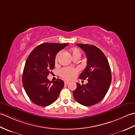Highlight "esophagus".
I'll return each mask as SVG.
<instances>
[{
  "mask_svg": "<svg viewBox=\"0 0 135 135\" xmlns=\"http://www.w3.org/2000/svg\"><path fill=\"white\" fill-rule=\"evenodd\" d=\"M69 82H68V81H65L64 82V84H65V85H68V84H69Z\"/></svg>",
  "mask_w": 135,
  "mask_h": 135,
  "instance_id": "esophagus-1",
  "label": "esophagus"
}]
</instances>
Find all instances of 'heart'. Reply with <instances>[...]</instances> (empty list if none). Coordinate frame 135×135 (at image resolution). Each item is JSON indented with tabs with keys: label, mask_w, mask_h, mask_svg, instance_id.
Masks as SVG:
<instances>
[{
	"label": "heart",
	"mask_w": 135,
	"mask_h": 135,
	"mask_svg": "<svg viewBox=\"0 0 135 135\" xmlns=\"http://www.w3.org/2000/svg\"><path fill=\"white\" fill-rule=\"evenodd\" d=\"M72 53H73V56L75 55V54H81L80 51L78 49H73L72 50ZM59 54L60 53H58V54H57L56 57V61L57 59H58ZM78 71L79 70L78 69H77V68L67 67L62 68V69L60 70L59 74L62 78L67 80H71L75 78L76 75H77V74H78Z\"/></svg>",
	"instance_id": "b5f03b06"
}]
</instances>
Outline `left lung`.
<instances>
[{"mask_svg": "<svg viewBox=\"0 0 135 135\" xmlns=\"http://www.w3.org/2000/svg\"><path fill=\"white\" fill-rule=\"evenodd\" d=\"M76 45L85 51L88 60L86 67L79 78H87L88 82L82 85L76 83L73 96L79 104L91 106L99 103L107 92L112 79L110 67L104 54L98 47L91 45Z\"/></svg>", "mask_w": 135, "mask_h": 135, "instance_id": "1", "label": "left lung"}]
</instances>
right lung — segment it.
I'll return each mask as SVG.
<instances>
[{
    "mask_svg": "<svg viewBox=\"0 0 135 135\" xmlns=\"http://www.w3.org/2000/svg\"><path fill=\"white\" fill-rule=\"evenodd\" d=\"M68 44L44 43L31 51L25 62L22 81L30 100L40 106H47L58 98L64 86L62 80L50 81L47 78L55 65L57 53Z\"/></svg>",
    "mask_w": 135,
    "mask_h": 135,
    "instance_id": "obj_1",
    "label": "right lung"
}]
</instances>
